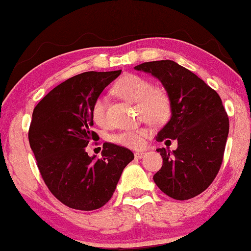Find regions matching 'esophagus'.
I'll return each mask as SVG.
<instances>
[{
    "mask_svg": "<svg viewBox=\"0 0 251 251\" xmlns=\"http://www.w3.org/2000/svg\"><path fill=\"white\" fill-rule=\"evenodd\" d=\"M145 154H146L145 152H136V153H135V157H136V158H142Z\"/></svg>",
    "mask_w": 251,
    "mask_h": 251,
    "instance_id": "obj_1",
    "label": "esophagus"
}]
</instances>
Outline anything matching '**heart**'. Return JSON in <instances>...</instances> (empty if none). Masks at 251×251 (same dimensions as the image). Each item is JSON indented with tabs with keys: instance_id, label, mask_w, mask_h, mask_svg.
Here are the masks:
<instances>
[{
	"instance_id": "obj_1",
	"label": "heart",
	"mask_w": 251,
	"mask_h": 251,
	"mask_svg": "<svg viewBox=\"0 0 251 251\" xmlns=\"http://www.w3.org/2000/svg\"><path fill=\"white\" fill-rule=\"evenodd\" d=\"M114 90L122 98L138 104V115L146 122L153 125H160L168 121L171 114L169 95L165 90L153 88L149 79L138 75H125L116 82ZM106 107L107 98L104 95L98 96L91 107V116L98 126L106 125ZM145 136L146 129L137 128L115 135L113 140L119 145L136 149L143 144Z\"/></svg>"
}]
</instances>
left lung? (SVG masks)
I'll return each instance as SVG.
<instances>
[{"label": "left lung", "mask_w": 251, "mask_h": 251, "mask_svg": "<svg viewBox=\"0 0 251 251\" xmlns=\"http://www.w3.org/2000/svg\"><path fill=\"white\" fill-rule=\"evenodd\" d=\"M135 69L157 78L171 101V118L156 141H177V149H157L163 158L153 180L166 196L189 200L208 189L220 170L229 133L221 98L206 83L172 60L141 63Z\"/></svg>", "instance_id": "8db88e82"}]
</instances>
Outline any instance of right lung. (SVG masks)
<instances>
[{"instance_id":"1","label":"right lung","mask_w":251,"mask_h":251,"mask_svg":"<svg viewBox=\"0 0 251 251\" xmlns=\"http://www.w3.org/2000/svg\"><path fill=\"white\" fill-rule=\"evenodd\" d=\"M122 70L88 71L69 78L34 107L29 129L31 150L50 192L73 209L91 211L105 205L123 170L134 160L132 151L104 143L101 158L86 147L97 141L91 107Z\"/></svg>"}]
</instances>
